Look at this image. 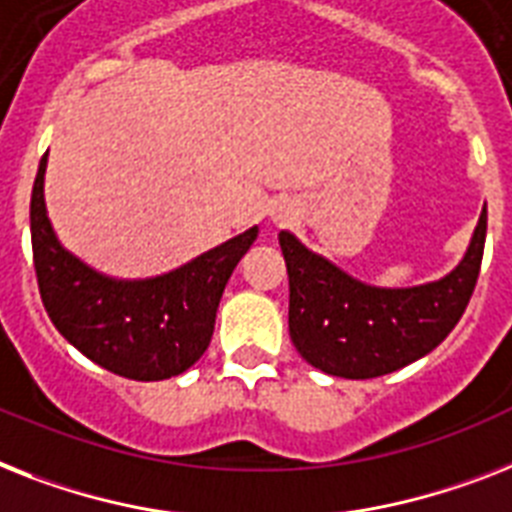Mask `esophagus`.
<instances>
[{
    "label": "esophagus",
    "instance_id": "obj_1",
    "mask_svg": "<svg viewBox=\"0 0 512 512\" xmlns=\"http://www.w3.org/2000/svg\"><path fill=\"white\" fill-rule=\"evenodd\" d=\"M270 218H273V223H278V226H286V223H292V220L297 218V210H294V205H289V202H281V205H276L270 210Z\"/></svg>",
    "mask_w": 512,
    "mask_h": 512
}]
</instances>
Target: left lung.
Masks as SVG:
<instances>
[{
	"instance_id": "obj_1",
	"label": "left lung",
	"mask_w": 512,
	"mask_h": 512,
	"mask_svg": "<svg viewBox=\"0 0 512 512\" xmlns=\"http://www.w3.org/2000/svg\"><path fill=\"white\" fill-rule=\"evenodd\" d=\"M486 242V207L463 260L418 286H373L278 234L289 273V336L307 363L339 378H376L421 360L447 339L468 307Z\"/></svg>"
}]
</instances>
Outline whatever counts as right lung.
I'll return each mask as SVG.
<instances>
[{
	"label": "right lung",
	"mask_w": 512,
	"mask_h": 512,
	"mask_svg": "<svg viewBox=\"0 0 512 512\" xmlns=\"http://www.w3.org/2000/svg\"><path fill=\"white\" fill-rule=\"evenodd\" d=\"M47 155L31 194L33 268L54 328L78 352L134 381L178 376L205 355L228 278L257 226L152 278H112L62 247L44 202Z\"/></svg>",
	"instance_id": "right-lung-1"
}]
</instances>
